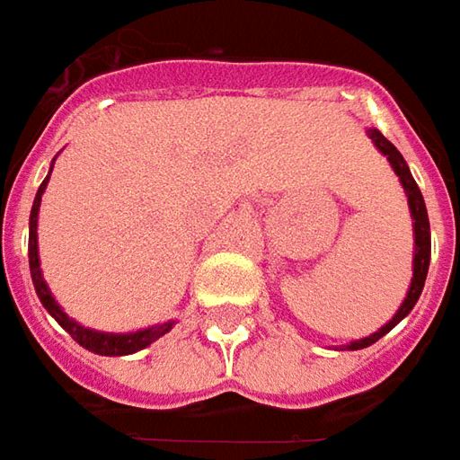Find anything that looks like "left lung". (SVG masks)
Masks as SVG:
<instances>
[{
	"label": "left lung",
	"mask_w": 460,
	"mask_h": 460,
	"mask_svg": "<svg viewBox=\"0 0 460 460\" xmlns=\"http://www.w3.org/2000/svg\"><path fill=\"white\" fill-rule=\"evenodd\" d=\"M369 138L375 141V146L390 159V164L395 169V174L402 181V187H405V192H408V202H410V212H412V220H415V258H412V283H410V291L405 296V301H402V306L397 309V314L390 319V322L382 326L380 332H375V334H369V337L359 339V341H352V344H347V349H365L369 344H375L377 339H382L395 323H400L405 316H408L412 306L418 304V298L423 294V286H425V276H428V263H430V223H428V209H425L423 202V194L418 190V184L412 180V174H410L408 164H405V159H402V154L387 141V138L382 137L377 128H369Z\"/></svg>",
	"instance_id": "8db88e82"
}]
</instances>
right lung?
I'll list each match as a JSON object with an SVG mask.
<instances>
[{
	"mask_svg": "<svg viewBox=\"0 0 460 460\" xmlns=\"http://www.w3.org/2000/svg\"><path fill=\"white\" fill-rule=\"evenodd\" d=\"M48 180H50V174L45 177L42 184H40L35 202H32V212H30V273H32V283H35V291L37 296H40V301H42V306L50 311L52 319L60 323L65 332L78 341L80 347H85L88 352L103 354V357L134 354L138 352V349H144V347H149L151 341L164 337L166 332L172 329V322L159 323V326H149V329H141V332H134V334H101V332H93V329H85V326L75 323L63 309H60V306H58V301L52 298L48 283L42 280V273H40V258H37V212H40V199H42V192H45V187H48Z\"/></svg>",
	"mask_w": 460,
	"mask_h": 460,
	"instance_id": "obj_1",
	"label": "right lung"
}]
</instances>
